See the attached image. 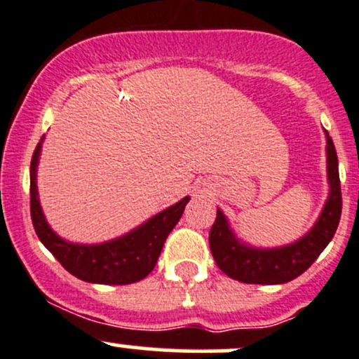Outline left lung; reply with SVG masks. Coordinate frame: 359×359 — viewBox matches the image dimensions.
<instances>
[{"label":"left lung","instance_id":"8db88e82","mask_svg":"<svg viewBox=\"0 0 359 359\" xmlns=\"http://www.w3.org/2000/svg\"><path fill=\"white\" fill-rule=\"evenodd\" d=\"M327 163L330 196L313 229L295 243L283 248L257 250L241 245L231 233L227 220L220 210L210 229V250L217 266L233 280L248 285H281L295 280L309 269L320 253L334 238L342 213L339 159L334 140L327 132Z\"/></svg>","mask_w":359,"mask_h":359}]
</instances>
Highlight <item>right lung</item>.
<instances>
[{"label":"right lung","mask_w":359,"mask_h":359,"mask_svg":"<svg viewBox=\"0 0 359 359\" xmlns=\"http://www.w3.org/2000/svg\"><path fill=\"white\" fill-rule=\"evenodd\" d=\"M41 142L36 146L31 159V219L39 241L52 252L72 276L88 283L130 285L144 280L158 262L166 236L182 217L189 198H184L170 208L163 210L135 231L119 240L102 245H74L60 240L43 217L36 189Z\"/></svg>","instance_id":"add662e5"}]
</instances>
